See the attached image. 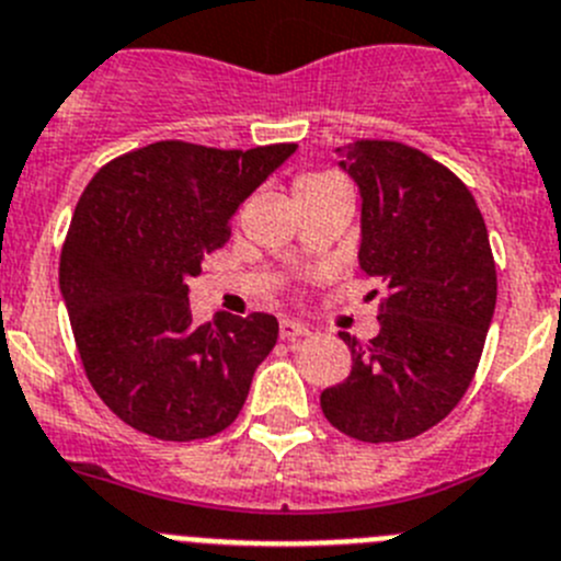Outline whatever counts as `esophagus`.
I'll return each instance as SVG.
<instances>
[{
	"label": "esophagus",
	"mask_w": 561,
	"mask_h": 561,
	"mask_svg": "<svg viewBox=\"0 0 561 561\" xmlns=\"http://www.w3.org/2000/svg\"><path fill=\"white\" fill-rule=\"evenodd\" d=\"M279 332H282V337H285V341H299V337L310 335V327L301 324V321H293V318H285V321H282Z\"/></svg>",
	"instance_id": "esophagus-1"
}]
</instances>
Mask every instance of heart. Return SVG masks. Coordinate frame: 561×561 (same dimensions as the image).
Masks as SVG:
<instances>
[{"label":"heart","instance_id":"obj_1","mask_svg":"<svg viewBox=\"0 0 561 561\" xmlns=\"http://www.w3.org/2000/svg\"><path fill=\"white\" fill-rule=\"evenodd\" d=\"M335 181H341V179L332 173H301L299 179L293 181V198L301 193H307V190H318V186L335 184Z\"/></svg>","mask_w":561,"mask_h":561}]
</instances>
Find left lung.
<instances>
[{
	"label": "left lung",
	"mask_w": 561,
	"mask_h": 561,
	"mask_svg": "<svg viewBox=\"0 0 561 561\" xmlns=\"http://www.w3.org/2000/svg\"><path fill=\"white\" fill-rule=\"evenodd\" d=\"M341 168L360 186V268L386 285L380 332H341L350 377L321 411L357 442H405L461 402L497 301V271L476 198L456 173L391 139H357ZM377 293V290H375Z\"/></svg>",
	"instance_id": "1"
}]
</instances>
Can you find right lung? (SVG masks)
I'll list each match as a JSON object with an SVG mask.
<instances>
[{"mask_svg": "<svg viewBox=\"0 0 561 561\" xmlns=\"http://www.w3.org/2000/svg\"><path fill=\"white\" fill-rule=\"evenodd\" d=\"M293 150L153 142L108 161L80 195L60 251V293L85 377L134 431L195 442L243 411L279 321L218 312L195 324L186 282L224 249L237 206Z\"/></svg>", "mask_w": 561, "mask_h": 561, "instance_id": "obj_1", "label": "right lung"}]
</instances>
